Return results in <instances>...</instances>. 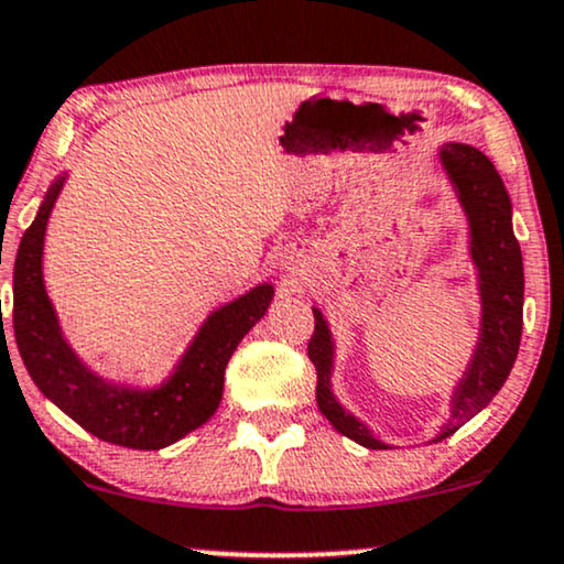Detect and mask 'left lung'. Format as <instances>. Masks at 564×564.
I'll use <instances>...</instances> for the list:
<instances>
[{
    "mask_svg": "<svg viewBox=\"0 0 564 564\" xmlns=\"http://www.w3.org/2000/svg\"><path fill=\"white\" fill-rule=\"evenodd\" d=\"M437 155L468 220V254L479 278L481 323L471 365L466 367L451 395V419L432 442L451 437L500 393L516 365L520 330H523V258L512 234V203L502 176L479 148L466 142H445ZM312 312H315V333L306 354L317 369L319 411L348 440L372 451H388V442L377 437L335 398L330 384L335 340L323 312L317 306H312Z\"/></svg>",
    "mask_w": 564,
    "mask_h": 564,
    "instance_id": "obj_1",
    "label": "left lung"
}]
</instances>
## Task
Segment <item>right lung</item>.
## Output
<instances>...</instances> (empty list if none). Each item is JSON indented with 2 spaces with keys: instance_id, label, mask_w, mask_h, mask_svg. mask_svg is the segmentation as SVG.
<instances>
[{
  "instance_id": "right-lung-1",
  "label": "right lung",
  "mask_w": 564,
  "mask_h": 564,
  "mask_svg": "<svg viewBox=\"0 0 564 564\" xmlns=\"http://www.w3.org/2000/svg\"><path fill=\"white\" fill-rule=\"evenodd\" d=\"M67 180L56 176L18 247L12 323L18 351L39 390L85 432L132 451H161L203 426L224 395V372L239 340L265 317L273 286L260 283L213 310L166 380L153 388L111 382L85 365L64 338L44 283L48 216Z\"/></svg>"
}]
</instances>
